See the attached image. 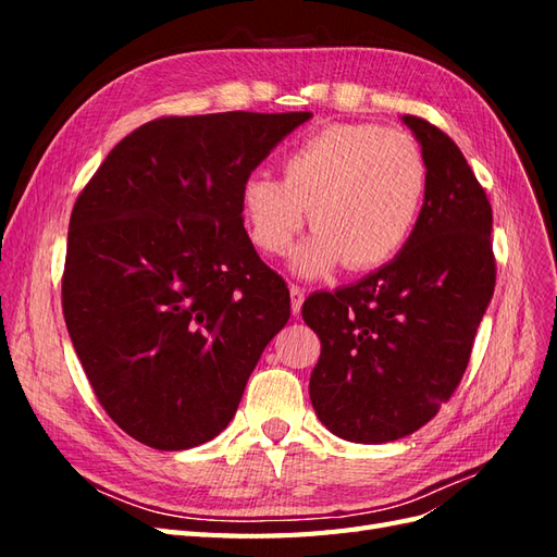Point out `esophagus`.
<instances>
[{"instance_id":"1","label":"esophagus","mask_w":557,"mask_h":557,"mask_svg":"<svg viewBox=\"0 0 557 557\" xmlns=\"http://www.w3.org/2000/svg\"><path fill=\"white\" fill-rule=\"evenodd\" d=\"M301 305H305V290L299 288V285H290V309L295 315H299L301 311Z\"/></svg>"}]
</instances>
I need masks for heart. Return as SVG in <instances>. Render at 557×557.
I'll list each match as a JSON object with an SVG mask.
<instances>
[{
  "instance_id": "b5f03b06",
  "label": "heart",
  "mask_w": 557,
  "mask_h": 557,
  "mask_svg": "<svg viewBox=\"0 0 557 557\" xmlns=\"http://www.w3.org/2000/svg\"><path fill=\"white\" fill-rule=\"evenodd\" d=\"M283 178L256 172L242 183L252 244L269 256L290 248L309 221L315 234L293 252L295 274L318 278L346 262L383 267L413 237L428 197V162L411 134L367 123L318 129L285 150Z\"/></svg>"
}]
</instances>
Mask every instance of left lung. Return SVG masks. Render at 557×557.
Returning a JSON list of instances; mask_svg holds the SVG:
<instances>
[{
  "label": "left lung",
  "mask_w": 557,
  "mask_h": 557,
  "mask_svg": "<svg viewBox=\"0 0 557 557\" xmlns=\"http://www.w3.org/2000/svg\"><path fill=\"white\" fill-rule=\"evenodd\" d=\"M401 123L428 162L413 237L376 272L301 307L320 339L309 381L315 416L356 444L401 440L436 416L495 290L493 209L462 150L423 117Z\"/></svg>",
  "instance_id": "1"
}]
</instances>
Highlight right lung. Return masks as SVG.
I'll return each mask as SVG.
<instances>
[{"label": "right lung", "instance_id": "right-lung-1", "mask_svg": "<svg viewBox=\"0 0 557 557\" xmlns=\"http://www.w3.org/2000/svg\"><path fill=\"white\" fill-rule=\"evenodd\" d=\"M309 111L158 117L78 195L62 276L76 356L113 423L158 450L237 413L290 293L252 248L242 183Z\"/></svg>", "mask_w": 557, "mask_h": 557}]
</instances>
